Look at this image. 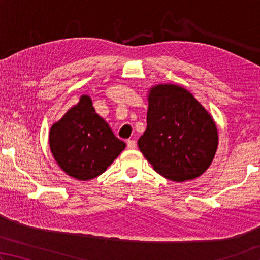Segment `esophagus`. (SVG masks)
Instances as JSON below:
<instances>
[{"instance_id": "34e87169", "label": "esophagus", "mask_w": 260, "mask_h": 260, "mask_svg": "<svg viewBox=\"0 0 260 260\" xmlns=\"http://www.w3.org/2000/svg\"><path fill=\"white\" fill-rule=\"evenodd\" d=\"M126 144H127V148H129V149L136 148V141H135V140H127Z\"/></svg>"}]
</instances>
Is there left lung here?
Instances as JSON below:
<instances>
[{
	"label": "left lung",
	"instance_id": "1",
	"mask_svg": "<svg viewBox=\"0 0 260 260\" xmlns=\"http://www.w3.org/2000/svg\"><path fill=\"white\" fill-rule=\"evenodd\" d=\"M148 101L147 130L138 148L155 172L176 182L204 174L218 148V130L207 110L173 84L151 87Z\"/></svg>",
	"mask_w": 260,
	"mask_h": 260
}]
</instances>
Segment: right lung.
<instances>
[{
    "label": "right lung",
    "mask_w": 260,
    "mask_h": 260,
    "mask_svg": "<svg viewBox=\"0 0 260 260\" xmlns=\"http://www.w3.org/2000/svg\"><path fill=\"white\" fill-rule=\"evenodd\" d=\"M49 147L67 175L77 180L94 179L105 172L125 148L109 124L95 113L88 95H81L49 130Z\"/></svg>",
    "instance_id": "right-lung-1"
}]
</instances>
